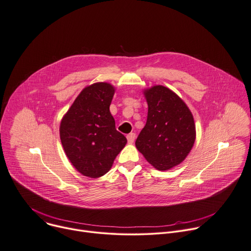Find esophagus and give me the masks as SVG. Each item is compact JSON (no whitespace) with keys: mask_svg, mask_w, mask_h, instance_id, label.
I'll use <instances>...</instances> for the list:
<instances>
[{"mask_svg":"<svg viewBox=\"0 0 251 251\" xmlns=\"http://www.w3.org/2000/svg\"><path fill=\"white\" fill-rule=\"evenodd\" d=\"M126 138H127L128 144H133V142H134V140H135V133H133V132L128 133V134L126 135Z\"/></svg>","mask_w":251,"mask_h":251,"instance_id":"1","label":"esophagus"}]
</instances>
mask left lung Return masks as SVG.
<instances>
[{
  "label": "left lung",
  "mask_w": 251,
  "mask_h": 251,
  "mask_svg": "<svg viewBox=\"0 0 251 251\" xmlns=\"http://www.w3.org/2000/svg\"><path fill=\"white\" fill-rule=\"evenodd\" d=\"M145 96L148 120L135 147L156 170H170L183 161L193 147V117L184 101L163 86L147 90Z\"/></svg>",
  "instance_id": "obj_1"
}]
</instances>
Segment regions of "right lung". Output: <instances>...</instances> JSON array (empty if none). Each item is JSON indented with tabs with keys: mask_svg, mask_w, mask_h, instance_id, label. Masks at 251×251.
Returning a JSON list of instances; mask_svg holds the SVG:
<instances>
[{
	"mask_svg": "<svg viewBox=\"0 0 251 251\" xmlns=\"http://www.w3.org/2000/svg\"><path fill=\"white\" fill-rule=\"evenodd\" d=\"M114 94V87L107 82L87 87L61 123V141L68 158L78 173L92 178L105 175L126 144L109 111Z\"/></svg>",
	"mask_w": 251,
	"mask_h": 251,
	"instance_id": "add662e5",
	"label": "right lung"
}]
</instances>
